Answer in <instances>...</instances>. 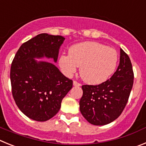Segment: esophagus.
Returning <instances> with one entry per match:
<instances>
[{
    "label": "esophagus",
    "mask_w": 146,
    "mask_h": 146,
    "mask_svg": "<svg viewBox=\"0 0 146 146\" xmlns=\"http://www.w3.org/2000/svg\"><path fill=\"white\" fill-rule=\"evenodd\" d=\"M73 86H81V84H79V83H78L77 81H73Z\"/></svg>",
    "instance_id": "34e87169"
}]
</instances>
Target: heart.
<instances>
[{"instance_id": "obj_1", "label": "heart", "mask_w": 146, "mask_h": 146, "mask_svg": "<svg viewBox=\"0 0 146 146\" xmlns=\"http://www.w3.org/2000/svg\"><path fill=\"white\" fill-rule=\"evenodd\" d=\"M117 52L102 44L85 41L69 48V54H61L59 65L67 76L74 74L80 66V76L89 84L97 85L107 81L118 65Z\"/></svg>"}]
</instances>
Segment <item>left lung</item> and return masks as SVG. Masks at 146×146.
Segmentation results:
<instances>
[{
  "label": "left lung",
  "mask_w": 146,
  "mask_h": 146,
  "mask_svg": "<svg viewBox=\"0 0 146 146\" xmlns=\"http://www.w3.org/2000/svg\"><path fill=\"white\" fill-rule=\"evenodd\" d=\"M134 73L128 55L120 48V62L110 79L99 85H83L80 111L93 125L110 124L117 119L128 101Z\"/></svg>",
  "instance_id": "left-lung-1"
}]
</instances>
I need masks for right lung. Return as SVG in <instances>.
I'll use <instances>...</instances> for the list:
<instances>
[{
    "instance_id": "right-lung-1",
    "label": "right lung",
    "mask_w": 146,
    "mask_h": 146,
    "mask_svg": "<svg viewBox=\"0 0 146 146\" xmlns=\"http://www.w3.org/2000/svg\"><path fill=\"white\" fill-rule=\"evenodd\" d=\"M65 38L41 33L22 44L13 60L10 72L13 98L21 111L37 121L52 119L60 111L61 102L72 89L73 81L55 65Z\"/></svg>"
}]
</instances>
